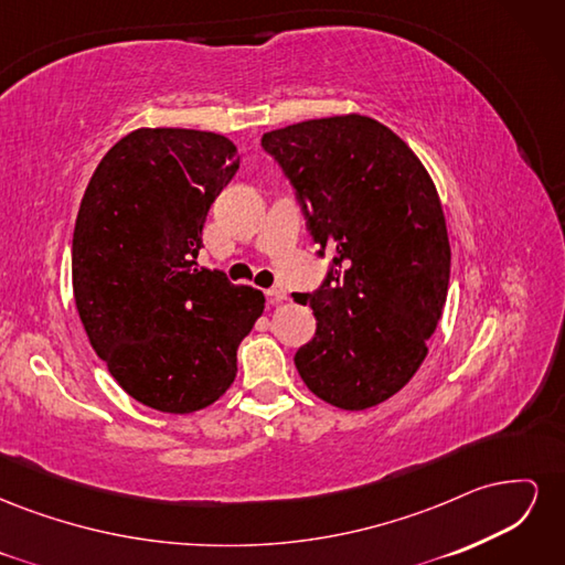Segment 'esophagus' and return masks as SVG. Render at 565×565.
I'll list each match as a JSON object with an SVG mask.
<instances>
[{
	"mask_svg": "<svg viewBox=\"0 0 565 565\" xmlns=\"http://www.w3.org/2000/svg\"><path fill=\"white\" fill-rule=\"evenodd\" d=\"M266 297H268V301L273 303V306H278V303H282L285 299H287V292L282 287H270L268 292H266Z\"/></svg>",
	"mask_w": 565,
	"mask_h": 565,
	"instance_id": "34e87169",
	"label": "esophagus"
}]
</instances>
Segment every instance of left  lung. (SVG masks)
<instances>
[{"label": "left lung", "instance_id": "obj_1", "mask_svg": "<svg viewBox=\"0 0 565 565\" xmlns=\"http://www.w3.org/2000/svg\"><path fill=\"white\" fill-rule=\"evenodd\" d=\"M295 185L313 241L334 254L313 295L316 337L295 365L341 409L388 401L415 377L443 316L450 243L436 185L398 134L367 115H334L262 136Z\"/></svg>", "mask_w": 565, "mask_h": 565}]
</instances>
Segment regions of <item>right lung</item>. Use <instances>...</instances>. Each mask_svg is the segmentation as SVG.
Listing matches in <instances>:
<instances>
[{"label": "right lung", "mask_w": 565, "mask_h": 565, "mask_svg": "<svg viewBox=\"0 0 565 565\" xmlns=\"http://www.w3.org/2000/svg\"><path fill=\"white\" fill-rule=\"evenodd\" d=\"M241 167L214 131L141 127L98 162L73 235V295L115 382L160 413L218 401L264 295L198 268L212 202Z\"/></svg>", "instance_id": "obj_1"}]
</instances>
